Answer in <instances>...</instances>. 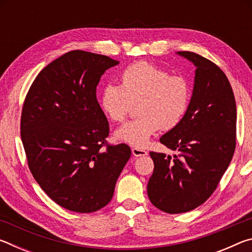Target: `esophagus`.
I'll list each match as a JSON object with an SVG mask.
<instances>
[{
  "label": "esophagus",
  "mask_w": 252,
  "mask_h": 252,
  "mask_svg": "<svg viewBox=\"0 0 252 252\" xmlns=\"http://www.w3.org/2000/svg\"><path fill=\"white\" fill-rule=\"evenodd\" d=\"M132 155H133L134 157H144L148 155V152L140 148H132Z\"/></svg>",
  "instance_id": "1"
}]
</instances>
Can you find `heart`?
I'll use <instances>...</instances> for the list:
<instances>
[{
  "label": "heart",
  "instance_id": "obj_1",
  "mask_svg": "<svg viewBox=\"0 0 252 252\" xmlns=\"http://www.w3.org/2000/svg\"><path fill=\"white\" fill-rule=\"evenodd\" d=\"M192 89L182 75H170L149 62H136L121 74V84L108 83L102 89L100 106L106 118L122 122L138 105L139 118L114 132L122 142L143 148L161 129L172 130L180 125L190 106Z\"/></svg>",
  "mask_w": 252,
  "mask_h": 252
}]
</instances>
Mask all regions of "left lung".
I'll return each mask as SVG.
<instances>
[{"label": "left lung", "instance_id": "left-lung-1", "mask_svg": "<svg viewBox=\"0 0 252 252\" xmlns=\"http://www.w3.org/2000/svg\"><path fill=\"white\" fill-rule=\"evenodd\" d=\"M178 54L197 67L192 96L180 125L160 139L179 153L150 152L155 169L148 182L153 206L171 215L201 206L217 189L233 157L237 130L236 100L223 71L197 53Z\"/></svg>", "mask_w": 252, "mask_h": 252}]
</instances>
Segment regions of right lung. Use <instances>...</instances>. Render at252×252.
<instances>
[{
  "label": "right lung",
  "mask_w": 252,
  "mask_h": 252,
  "mask_svg": "<svg viewBox=\"0 0 252 252\" xmlns=\"http://www.w3.org/2000/svg\"><path fill=\"white\" fill-rule=\"evenodd\" d=\"M119 61L70 51L42 70L25 96L21 139L30 171L42 190L67 210L105 207L131 157L125 143L106 142L109 122L96 85Z\"/></svg>",
  "instance_id": "1"
}]
</instances>
